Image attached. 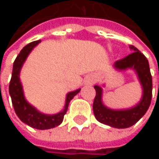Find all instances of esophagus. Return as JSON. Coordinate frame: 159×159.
I'll return each instance as SVG.
<instances>
[{"label":"esophagus","instance_id":"esophagus-1","mask_svg":"<svg viewBox=\"0 0 159 159\" xmlns=\"http://www.w3.org/2000/svg\"><path fill=\"white\" fill-rule=\"evenodd\" d=\"M94 82V78L93 77H91V76H88L86 80H85V83L86 84H92Z\"/></svg>","mask_w":159,"mask_h":159}]
</instances>
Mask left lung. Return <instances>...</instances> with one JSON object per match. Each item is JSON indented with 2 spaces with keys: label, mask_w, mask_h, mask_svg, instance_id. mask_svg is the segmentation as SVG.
<instances>
[{
  "label": "left lung",
  "mask_w": 159,
  "mask_h": 159,
  "mask_svg": "<svg viewBox=\"0 0 159 159\" xmlns=\"http://www.w3.org/2000/svg\"><path fill=\"white\" fill-rule=\"evenodd\" d=\"M130 48L133 52L125 58L117 61L114 63V68L117 70L131 68L136 72L143 88V96L140 102L131 109L111 110L102 102V88L98 85L94 86L96 97L93 103V111L96 119L101 123L118 129L128 128L135 124L147 111L152 98V75L148 61L134 46L130 45Z\"/></svg>",
  "instance_id": "1"
}]
</instances>
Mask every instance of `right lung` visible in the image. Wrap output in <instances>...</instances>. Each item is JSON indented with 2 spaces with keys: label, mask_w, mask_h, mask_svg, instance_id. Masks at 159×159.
Segmentation results:
<instances>
[{
  "label": "right lung",
  "mask_w": 159,
  "mask_h": 159,
  "mask_svg": "<svg viewBox=\"0 0 159 159\" xmlns=\"http://www.w3.org/2000/svg\"><path fill=\"white\" fill-rule=\"evenodd\" d=\"M39 42L40 40H37V41H33L27 44L26 46L23 48V49L18 54V56L16 57V61L14 62V66H13L12 78L9 84V93L12 98V103H13L16 115L23 122H25V124L35 129L47 130V129L54 128L62 122L63 117L68 110L70 101L74 98L75 95L79 93L81 89H77L75 91L68 93L66 96V101H65V106H64L63 111L54 115H48V114H43L39 112L36 108H34L25 100L24 92H23V86L20 82V77H19L20 70L25 61L26 60L28 54Z\"/></svg>",
  "instance_id": "add662e5"
}]
</instances>
